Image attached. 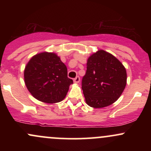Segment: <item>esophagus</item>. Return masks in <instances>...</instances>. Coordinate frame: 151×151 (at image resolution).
<instances>
[{
    "instance_id": "esophagus-1",
    "label": "esophagus",
    "mask_w": 151,
    "mask_h": 151,
    "mask_svg": "<svg viewBox=\"0 0 151 151\" xmlns=\"http://www.w3.org/2000/svg\"><path fill=\"white\" fill-rule=\"evenodd\" d=\"M79 81H80V78H79V77H76L74 79V83H79Z\"/></svg>"
}]
</instances>
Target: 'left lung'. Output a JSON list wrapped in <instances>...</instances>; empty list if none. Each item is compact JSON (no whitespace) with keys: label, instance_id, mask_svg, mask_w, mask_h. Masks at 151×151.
<instances>
[{"label":"left lung","instance_id":"1","mask_svg":"<svg viewBox=\"0 0 151 151\" xmlns=\"http://www.w3.org/2000/svg\"><path fill=\"white\" fill-rule=\"evenodd\" d=\"M126 71L115 57L99 50L88 59L81 89L85 101L93 108L112 104L120 97L126 85Z\"/></svg>","mask_w":151,"mask_h":151}]
</instances>
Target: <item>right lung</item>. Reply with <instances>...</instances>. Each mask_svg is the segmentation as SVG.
I'll return each mask as SVG.
<instances>
[{"mask_svg": "<svg viewBox=\"0 0 151 151\" xmlns=\"http://www.w3.org/2000/svg\"><path fill=\"white\" fill-rule=\"evenodd\" d=\"M25 83L35 98L45 103L61 101L73 80L67 77V69L58 55L42 52L35 55L26 65Z\"/></svg>", "mask_w": 151, "mask_h": 151, "instance_id": "add662e5", "label": "right lung"}]
</instances>
